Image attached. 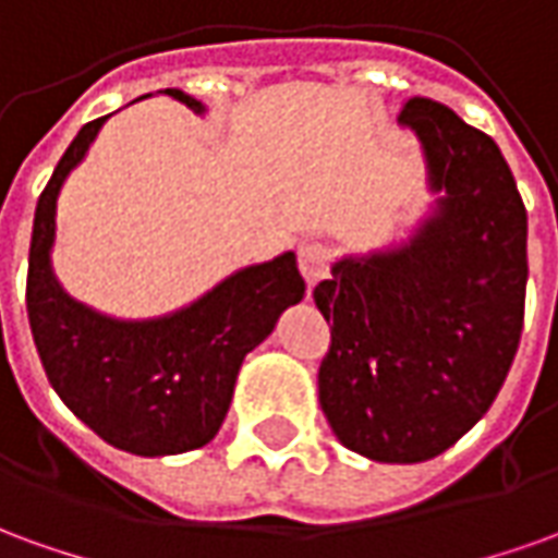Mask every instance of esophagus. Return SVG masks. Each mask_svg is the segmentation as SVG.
<instances>
[{
	"label": "esophagus",
	"mask_w": 558,
	"mask_h": 558,
	"mask_svg": "<svg viewBox=\"0 0 558 558\" xmlns=\"http://www.w3.org/2000/svg\"><path fill=\"white\" fill-rule=\"evenodd\" d=\"M299 268H302V278L307 283V290H314L316 283L326 280L328 271H331V251L319 242L302 244V251H299Z\"/></svg>",
	"instance_id": "esophagus-1"
}]
</instances>
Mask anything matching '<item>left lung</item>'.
Masks as SVG:
<instances>
[{
    "label": "left lung",
    "mask_w": 558,
    "mask_h": 558,
    "mask_svg": "<svg viewBox=\"0 0 558 558\" xmlns=\"http://www.w3.org/2000/svg\"><path fill=\"white\" fill-rule=\"evenodd\" d=\"M427 211L403 239L343 254L314 290L331 326L319 407L355 454L421 463L490 410L526 302V208L502 151L448 107L412 98Z\"/></svg>",
    "instance_id": "8db88e82"
}]
</instances>
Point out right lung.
<instances>
[{
  "label": "right lung",
  "instance_id": "add662e5",
  "mask_svg": "<svg viewBox=\"0 0 558 558\" xmlns=\"http://www.w3.org/2000/svg\"><path fill=\"white\" fill-rule=\"evenodd\" d=\"M196 116L208 107L182 89H160ZM148 98V95H143ZM110 116L80 128L44 187L29 247L26 307L56 395L119 451L184 454L215 439L247 352L304 299L295 251L244 266L170 314L125 319L77 302L53 268L56 211L65 179L89 155Z\"/></svg>",
  "mask_w": 558,
  "mask_h": 558
}]
</instances>
